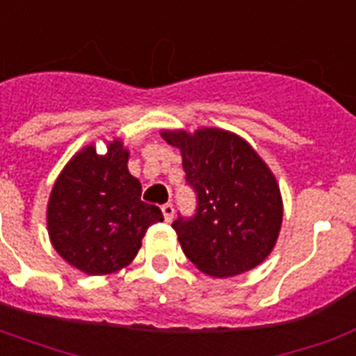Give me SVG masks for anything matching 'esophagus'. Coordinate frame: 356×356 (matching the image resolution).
<instances>
[{
    "label": "esophagus",
    "mask_w": 356,
    "mask_h": 356,
    "mask_svg": "<svg viewBox=\"0 0 356 356\" xmlns=\"http://www.w3.org/2000/svg\"><path fill=\"white\" fill-rule=\"evenodd\" d=\"M161 211H162V214H164V220H166V222H172L173 212H175V211H173L172 203H166V205H162Z\"/></svg>",
    "instance_id": "obj_1"
}]
</instances>
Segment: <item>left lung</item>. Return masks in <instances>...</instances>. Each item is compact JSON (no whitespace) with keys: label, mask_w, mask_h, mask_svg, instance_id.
<instances>
[{"label":"left lung","mask_w":356,"mask_h":356,"mask_svg":"<svg viewBox=\"0 0 356 356\" xmlns=\"http://www.w3.org/2000/svg\"><path fill=\"white\" fill-rule=\"evenodd\" d=\"M197 192L194 218L173 222L181 249L211 277H234L262 264L282 225L281 188L242 136L218 127L162 129Z\"/></svg>","instance_id":"left-lung-1"}]
</instances>
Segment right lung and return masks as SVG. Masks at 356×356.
Returning <instances> with one entry per match:
<instances>
[{"label":"right lung","instance_id":"right-lung-1","mask_svg":"<svg viewBox=\"0 0 356 356\" xmlns=\"http://www.w3.org/2000/svg\"><path fill=\"white\" fill-rule=\"evenodd\" d=\"M120 138L99 155L85 145L58 173L47 201L49 242L70 266L88 275H108L133 262L142 238L162 222L159 207L140 200L142 184L127 168Z\"/></svg>","mask_w":356,"mask_h":356}]
</instances>
